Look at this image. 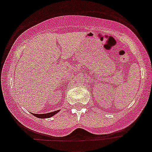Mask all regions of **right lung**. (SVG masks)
<instances>
[{"label":"right lung","instance_id":"obj_1","mask_svg":"<svg viewBox=\"0 0 152 152\" xmlns=\"http://www.w3.org/2000/svg\"><path fill=\"white\" fill-rule=\"evenodd\" d=\"M60 110H56L53 111V112H50V113H44V114H35L34 113V115H35L36 117L39 118H50V117L53 116V115H56L57 113L59 112Z\"/></svg>","mask_w":152,"mask_h":152}]
</instances>
